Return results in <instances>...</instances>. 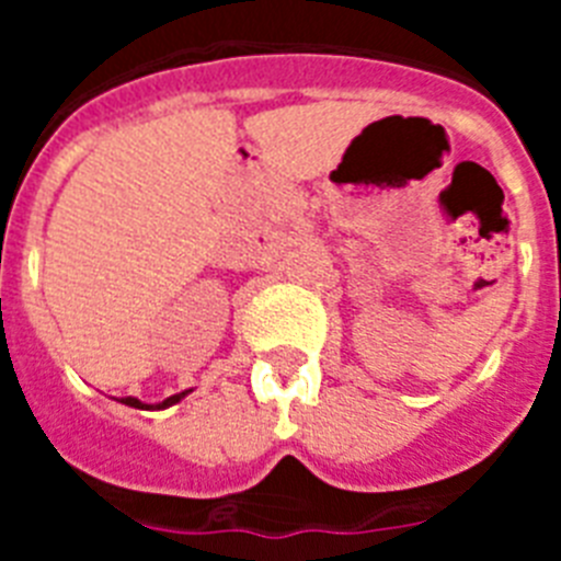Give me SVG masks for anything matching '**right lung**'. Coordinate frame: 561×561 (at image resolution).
I'll return each mask as SVG.
<instances>
[{
	"instance_id": "right-lung-1",
	"label": "right lung",
	"mask_w": 561,
	"mask_h": 561,
	"mask_svg": "<svg viewBox=\"0 0 561 561\" xmlns=\"http://www.w3.org/2000/svg\"><path fill=\"white\" fill-rule=\"evenodd\" d=\"M187 393H191V390H182V393L168 396L165 401H157V404H146V401L134 399V396H126V399H121V401L123 404H128V408H137V410H165V408H173V404H180Z\"/></svg>"
}]
</instances>
